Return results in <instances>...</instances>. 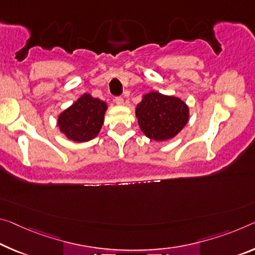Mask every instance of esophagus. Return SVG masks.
I'll use <instances>...</instances> for the list:
<instances>
[{
	"label": "esophagus",
	"instance_id": "esophagus-1",
	"mask_svg": "<svg viewBox=\"0 0 255 255\" xmlns=\"http://www.w3.org/2000/svg\"><path fill=\"white\" fill-rule=\"evenodd\" d=\"M115 102L118 104V106H123V104H124V99L121 98V96H117V98H115Z\"/></svg>",
	"mask_w": 255,
	"mask_h": 255
}]
</instances>
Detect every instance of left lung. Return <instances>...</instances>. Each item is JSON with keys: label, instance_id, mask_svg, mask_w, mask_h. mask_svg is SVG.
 <instances>
[{"label": "left lung", "instance_id": "left-lung-1", "mask_svg": "<svg viewBox=\"0 0 255 255\" xmlns=\"http://www.w3.org/2000/svg\"><path fill=\"white\" fill-rule=\"evenodd\" d=\"M136 117L148 138L167 140L175 137L188 121V108L180 99L157 92L144 95L137 104Z\"/></svg>", "mask_w": 255, "mask_h": 255}]
</instances>
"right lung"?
<instances>
[{"label":"right lung","mask_w":255,"mask_h":255,"mask_svg":"<svg viewBox=\"0 0 255 255\" xmlns=\"http://www.w3.org/2000/svg\"><path fill=\"white\" fill-rule=\"evenodd\" d=\"M106 102L84 94L59 116L58 125L63 134L75 142H87L99 134L104 121Z\"/></svg>","instance_id":"1"}]
</instances>
